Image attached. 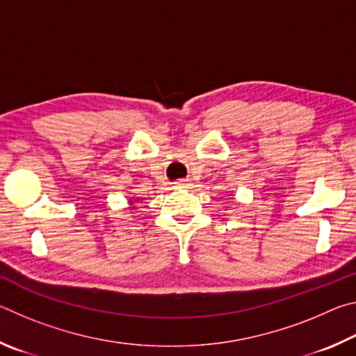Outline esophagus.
<instances>
[{"label": "esophagus", "mask_w": 356, "mask_h": 356, "mask_svg": "<svg viewBox=\"0 0 356 356\" xmlns=\"http://www.w3.org/2000/svg\"><path fill=\"white\" fill-rule=\"evenodd\" d=\"M176 185L179 186V188H186V186H190V180L188 179H180V180H177Z\"/></svg>", "instance_id": "obj_1"}]
</instances>
